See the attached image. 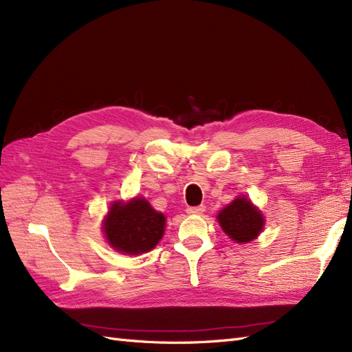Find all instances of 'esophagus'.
<instances>
[{
    "mask_svg": "<svg viewBox=\"0 0 352 352\" xmlns=\"http://www.w3.org/2000/svg\"><path fill=\"white\" fill-rule=\"evenodd\" d=\"M206 207L204 206H198V207H188L186 208V212L188 214H192V216H198V214H202L204 212Z\"/></svg>",
    "mask_w": 352,
    "mask_h": 352,
    "instance_id": "34e87169",
    "label": "esophagus"
}]
</instances>
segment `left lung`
<instances>
[{
	"label": "left lung",
	"mask_w": 352,
	"mask_h": 352,
	"mask_svg": "<svg viewBox=\"0 0 352 352\" xmlns=\"http://www.w3.org/2000/svg\"><path fill=\"white\" fill-rule=\"evenodd\" d=\"M217 220L230 239L239 243L257 238L264 226L261 212L247 198H236L219 212Z\"/></svg>",
	"instance_id": "8db88e82"
}]
</instances>
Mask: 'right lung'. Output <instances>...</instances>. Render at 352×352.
<instances>
[{"mask_svg": "<svg viewBox=\"0 0 352 352\" xmlns=\"http://www.w3.org/2000/svg\"><path fill=\"white\" fill-rule=\"evenodd\" d=\"M166 217L148 204L135 198L122 204L114 202L104 221L105 238L113 248L124 254H142L153 250L162 239Z\"/></svg>", "mask_w": 352, "mask_h": 352, "instance_id": "right-lung-1", "label": "right lung"}]
</instances>
